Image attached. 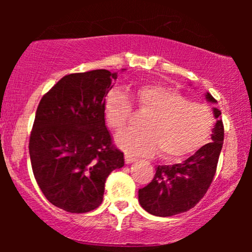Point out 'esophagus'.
I'll return each instance as SVG.
<instances>
[{"label": "esophagus", "mask_w": 252, "mask_h": 252, "mask_svg": "<svg viewBox=\"0 0 252 252\" xmlns=\"http://www.w3.org/2000/svg\"><path fill=\"white\" fill-rule=\"evenodd\" d=\"M124 160H126V164H129V163H132L134 161H136V158H132V156H130V155H126L124 156Z\"/></svg>", "instance_id": "obj_1"}]
</instances>
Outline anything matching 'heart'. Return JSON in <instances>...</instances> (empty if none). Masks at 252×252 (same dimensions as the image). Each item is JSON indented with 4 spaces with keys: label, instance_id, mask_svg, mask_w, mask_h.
I'll return each instance as SVG.
<instances>
[{
    "label": "heart",
    "instance_id": "b5f03b06",
    "mask_svg": "<svg viewBox=\"0 0 252 252\" xmlns=\"http://www.w3.org/2000/svg\"><path fill=\"white\" fill-rule=\"evenodd\" d=\"M132 102L148 116L142 129H128L116 136V143L131 155L150 156L158 149L167 160L189 156L204 146L213 129V114L202 103L189 102L175 90L149 84L131 94ZM130 96L122 90L109 92L104 116L112 130L123 129L134 112Z\"/></svg>",
    "mask_w": 252,
    "mask_h": 252
}]
</instances>
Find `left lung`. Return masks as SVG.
I'll return each instance as SVG.
<instances>
[{
    "label": "left lung",
    "instance_id": "8db88e82",
    "mask_svg": "<svg viewBox=\"0 0 252 252\" xmlns=\"http://www.w3.org/2000/svg\"><path fill=\"white\" fill-rule=\"evenodd\" d=\"M206 99L216 103L207 92ZM216 126L212 142L205 144L184 162L158 166L152 182L138 190V201L150 215L170 217L194 207L206 194L215 178L217 164L224 142L221 111L213 109Z\"/></svg>",
    "mask_w": 252,
    "mask_h": 252
}]
</instances>
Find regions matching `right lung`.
Returning a JSON list of instances; mask_svg holds the SVG:
<instances>
[{"mask_svg": "<svg viewBox=\"0 0 252 252\" xmlns=\"http://www.w3.org/2000/svg\"><path fill=\"white\" fill-rule=\"evenodd\" d=\"M116 79L108 70L67 74L37 105L30 137L32 169L46 199L67 212L97 209L110 173L124 166L104 116Z\"/></svg>", "mask_w": 252, "mask_h": 252, "instance_id": "right-lung-1", "label": "right lung"}]
</instances>
